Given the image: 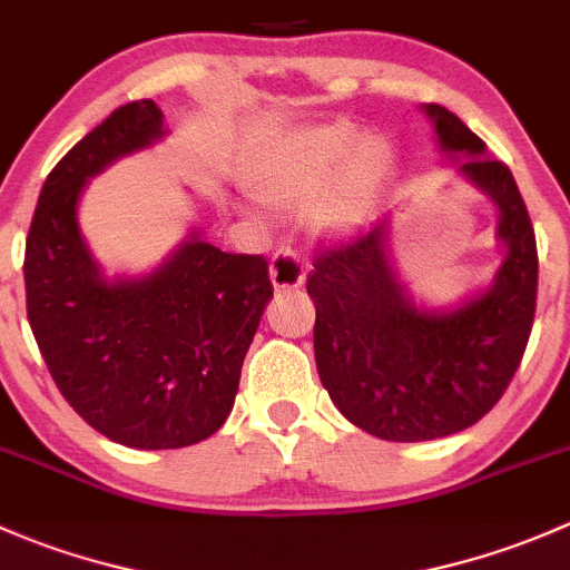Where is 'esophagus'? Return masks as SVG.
<instances>
[{
    "label": "esophagus",
    "instance_id": "34e87169",
    "mask_svg": "<svg viewBox=\"0 0 570 570\" xmlns=\"http://www.w3.org/2000/svg\"><path fill=\"white\" fill-rule=\"evenodd\" d=\"M306 278V267H303L301 258L295 256L289 248L278 250L269 262V281H273L275 292H289L297 289Z\"/></svg>",
    "mask_w": 570,
    "mask_h": 570
}]
</instances>
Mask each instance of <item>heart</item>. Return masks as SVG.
<instances>
[{
	"mask_svg": "<svg viewBox=\"0 0 570 570\" xmlns=\"http://www.w3.org/2000/svg\"><path fill=\"white\" fill-rule=\"evenodd\" d=\"M347 163L342 187L322 209L325 232L342 237L364 226L375 209L377 184L394 165V148L386 137L364 135L350 120L303 129L264 159L256 187L273 206L312 204Z\"/></svg>",
	"mask_w": 570,
	"mask_h": 570,
	"instance_id": "heart-1",
	"label": "heart"
}]
</instances>
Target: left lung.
<instances>
[{
    "mask_svg": "<svg viewBox=\"0 0 570 570\" xmlns=\"http://www.w3.org/2000/svg\"><path fill=\"white\" fill-rule=\"evenodd\" d=\"M439 148L497 206L504 258L482 289L450 306L416 301L392 256V215L308 275L314 358L347 422L383 441H433L480 422L513 381L530 342L538 248L515 178L441 105H424Z\"/></svg>",
    "mask_w": 570,
    "mask_h": 570,
    "instance_id": "1",
    "label": "left lung"
}]
</instances>
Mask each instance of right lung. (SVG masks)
Returning <instances> with one entry per match:
<instances>
[{"mask_svg":"<svg viewBox=\"0 0 570 570\" xmlns=\"http://www.w3.org/2000/svg\"><path fill=\"white\" fill-rule=\"evenodd\" d=\"M168 135L151 99L115 109L43 181L24 253L27 317L68 405L131 450H178L223 428L273 297L262 256L193 226L159 267L107 275L79 228L94 176Z\"/></svg>","mask_w":570,"mask_h":570,"instance_id":"1","label":"right lung"}]
</instances>
